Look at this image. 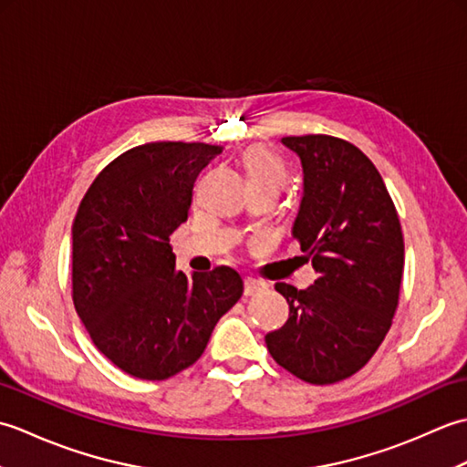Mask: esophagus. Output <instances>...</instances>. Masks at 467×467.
I'll use <instances>...</instances> for the list:
<instances>
[{
  "label": "esophagus",
  "instance_id": "34e87169",
  "mask_svg": "<svg viewBox=\"0 0 467 467\" xmlns=\"http://www.w3.org/2000/svg\"><path fill=\"white\" fill-rule=\"evenodd\" d=\"M266 289V285L263 281H256V279H246L244 281V296H254L259 295Z\"/></svg>",
  "mask_w": 467,
  "mask_h": 467
}]
</instances>
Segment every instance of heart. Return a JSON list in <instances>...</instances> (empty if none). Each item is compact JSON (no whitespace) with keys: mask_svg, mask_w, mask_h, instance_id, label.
Masks as SVG:
<instances>
[{"mask_svg":"<svg viewBox=\"0 0 467 467\" xmlns=\"http://www.w3.org/2000/svg\"><path fill=\"white\" fill-rule=\"evenodd\" d=\"M244 171L249 182H275L281 186L285 178L283 164L266 148H251L244 154Z\"/></svg>","mask_w":467,"mask_h":467,"instance_id":"1","label":"heart"}]
</instances>
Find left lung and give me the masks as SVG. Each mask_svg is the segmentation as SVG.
Wrapping results in <instances>:
<instances>
[{
    "instance_id": "obj_1",
    "label": "left lung",
    "mask_w": 467,
    "mask_h": 467,
    "mask_svg": "<svg viewBox=\"0 0 467 467\" xmlns=\"http://www.w3.org/2000/svg\"><path fill=\"white\" fill-rule=\"evenodd\" d=\"M301 161L303 196L291 233L317 279L276 283L289 319L266 333L273 359L299 379L335 383L357 373L398 309L403 234L381 174L359 148L333 136H286Z\"/></svg>"
}]
</instances>
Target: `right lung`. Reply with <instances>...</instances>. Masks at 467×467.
Listing matches in <instances>:
<instances>
[{
	"instance_id": "obj_1",
	"label": "right lung",
	"mask_w": 467,
	"mask_h": 467,
	"mask_svg": "<svg viewBox=\"0 0 467 467\" xmlns=\"http://www.w3.org/2000/svg\"><path fill=\"white\" fill-rule=\"evenodd\" d=\"M221 152L202 142L136 146L96 176L78 208L74 306L98 351L138 379L162 381L191 367L243 295L231 266L176 271L171 246L198 172Z\"/></svg>"
}]
</instances>
